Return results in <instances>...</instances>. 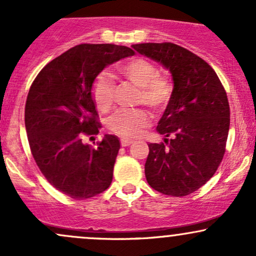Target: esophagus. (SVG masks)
<instances>
[{
    "instance_id": "34e87169",
    "label": "esophagus",
    "mask_w": 256,
    "mask_h": 256,
    "mask_svg": "<svg viewBox=\"0 0 256 256\" xmlns=\"http://www.w3.org/2000/svg\"><path fill=\"white\" fill-rule=\"evenodd\" d=\"M120 143H122V146H131L132 143H134V140H128V138H122Z\"/></svg>"
}]
</instances>
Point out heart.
<instances>
[{
  "label": "heart",
  "mask_w": 256,
  "mask_h": 256,
  "mask_svg": "<svg viewBox=\"0 0 256 256\" xmlns=\"http://www.w3.org/2000/svg\"><path fill=\"white\" fill-rule=\"evenodd\" d=\"M119 72L131 83L140 86L138 104H146L155 110H161L168 104L172 98V84L164 76L158 74V67L152 61L136 58L119 67ZM92 98L98 110H110L116 96V84L110 73L102 72L92 83ZM150 122L146 110H119L107 120L112 132L122 137H136Z\"/></svg>",
  "instance_id": "b5f03b06"
}]
</instances>
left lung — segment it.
Instances as JSON below:
<instances>
[{
	"instance_id": "obj_1",
	"label": "left lung",
	"mask_w": 256,
	"mask_h": 256,
	"mask_svg": "<svg viewBox=\"0 0 256 256\" xmlns=\"http://www.w3.org/2000/svg\"><path fill=\"white\" fill-rule=\"evenodd\" d=\"M132 48L162 64L173 80L172 98L156 128L165 143L148 144L146 182L165 195H189L213 177L224 156L230 128L225 89L212 67L183 46L142 43Z\"/></svg>"
}]
</instances>
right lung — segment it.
Segmentation results:
<instances>
[{
  "label": "right lung",
  "mask_w": 256,
  "mask_h": 256,
  "mask_svg": "<svg viewBox=\"0 0 256 256\" xmlns=\"http://www.w3.org/2000/svg\"><path fill=\"white\" fill-rule=\"evenodd\" d=\"M132 55L124 46L79 44L46 64L31 85L25 106L31 152L46 180L70 198H92L112 183L119 138L106 134L92 148L83 137L101 128L94 80L107 66Z\"/></svg>",
  "instance_id": "1"
}]
</instances>
